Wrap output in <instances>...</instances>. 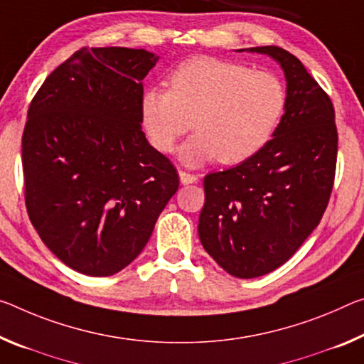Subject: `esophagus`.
Listing matches in <instances>:
<instances>
[{
    "instance_id": "esophagus-1",
    "label": "esophagus",
    "mask_w": 364,
    "mask_h": 364,
    "mask_svg": "<svg viewBox=\"0 0 364 364\" xmlns=\"http://www.w3.org/2000/svg\"><path fill=\"white\" fill-rule=\"evenodd\" d=\"M178 175H180V181H181L183 184H193V183H198V181H199L198 176L191 175V173L183 171V170L178 171Z\"/></svg>"
}]
</instances>
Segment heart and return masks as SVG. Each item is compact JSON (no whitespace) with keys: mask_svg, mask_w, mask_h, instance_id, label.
<instances>
[{"mask_svg":"<svg viewBox=\"0 0 364 364\" xmlns=\"http://www.w3.org/2000/svg\"><path fill=\"white\" fill-rule=\"evenodd\" d=\"M168 82L170 89L142 92L141 126L149 142L166 154L194 124L198 132L180 149V159L191 166L252 159L272 139L287 109V89L277 74L220 58L183 61Z\"/></svg>","mask_w":364,"mask_h":364,"instance_id":"obj_1","label":"heart"}]
</instances>
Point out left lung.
Masks as SVG:
<instances>
[{
    "mask_svg": "<svg viewBox=\"0 0 364 364\" xmlns=\"http://www.w3.org/2000/svg\"><path fill=\"white\" fill-rule=\"evenodd\" d=\"M246 51L269 55L284 69L287 109L261 152L204 178L198 232L223 270L255 279L285 264L319 225L333 188L338 136L331 99L296 56L280 47Z\"/></svg>",
    "mask_w": 364,
    "mask_h": 364,
    "instance_id": "obj_1",
    "label": "left lung"
}]
</instances>
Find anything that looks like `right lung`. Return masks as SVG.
<instances>
[{
  "label": "right lung",
  "instance_id": "1",
  "mask_svg": "<svg viewBox=\"0 0 364 364\" xmlns=\"http://www.w3.org/2000/svg\"><path fill=\"white\" fill-rule=\"evenodd\" d=\"M157 61L142 48H80L28 107V218L48 250L80 274L108 277L134 261L180 186L141 126L142 79Z\"/></svg>",
  "mask_w": 364,
  "mask_h": 364
}]
</instances>
